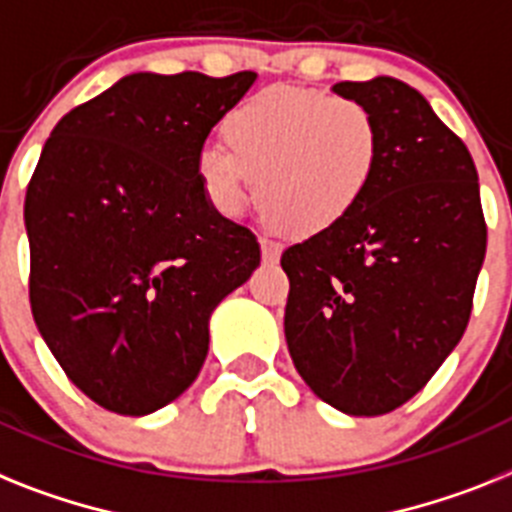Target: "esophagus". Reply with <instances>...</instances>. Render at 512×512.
<instances>
[{
	"mask_svg": "<svg viewBox=\"0 0 512 512\" xmlns=\"http://www.w3.org/2000/svg\"><path fill=\"white\" fill-rule=\"evenodd\" d=\"M260 249H263V263H278V257H281V244L273 242V239H260Z\"/></svg>",
	"mask_w": 512,
	"mask_h": 512,
	"instance_id": "34e87169",
	"label": "esophagus"
}]
</instances>
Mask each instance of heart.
<instances>
[{"instance_id": "obj_1", "label": "heart", "mask_w": 512, "mask_h": 512, "mask_svg": "<svg viewBox=\"0 0 512 512\" xmlns=\"http://www.w3.org/2000/svg\"><path fill=\"white\" fill-rule=\"evenodd\" d=\"M223 140L195 158L208 203L236 216L257 179L263 221L296 239L354 216L382 156L380 124L364 103L307 88L249 96L223 119Z\"/></svg>"}]
</instances>
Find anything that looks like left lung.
<instances>
[{"label": "left lung", "mask_w": 512, "mask_h": 512, "mask_svg": "<svg viewBox=\"0 0 512 512\" xmlns=\"http://www.w3.org/2000/svg\"><path fill=\"white\" fill-rule=\"evenodd\" d=\"M333 93L375 114L382 156L354 216L281 255L283 333L317 398L380 416L414 398L461 341L487 223L471 153L419 90L380 75Z\"/></svg>", "instance_id": "left-lung-1"}]
</instances>
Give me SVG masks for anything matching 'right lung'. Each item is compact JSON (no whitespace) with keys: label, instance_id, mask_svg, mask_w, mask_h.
<instances>
[{"label":"right lung","instance_id":"1","mask_svg":"<svg viewBox=\"0 0 512 512\" xmlns=\"http://www.w3.org/2000/svg\"><path fill=\"white\" fill-rule=\"evenodd\" d=\"M255 72H132L64 114L25 192L30 309L106 411L145 416L190 388L221 299L260 244L203 192L195 158Z\"/></svg>","mask_w":512,"mask_h":512}]
</instances>
